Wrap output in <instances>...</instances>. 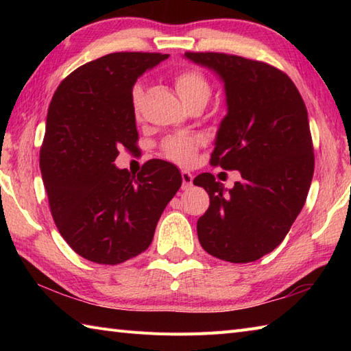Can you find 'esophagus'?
<instances>
[{
  "instance_id": "obj_1",
  "label": "esophagus",
  "mask_w": 351,
  "mask_h": 351,
  "mask_svg": "<svg viewBox=\"0 0 351 351\" xmlns=\"http://www.w3.org/2000/svg\"><path fill=\"white\" fill-rule=\"evenodd\" d=\"M181 176H182V190L191 189V185H193V175L190 173V171L182 170Z\"/></svg>"
}]
</instances>
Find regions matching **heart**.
<instances>
[{
  "label": "heart",
  "mask_w": 351,
  "mask_h": 351,
  "mask_svg": "<svg viewBox=\"0 0 351 351\" xmlns=\"http://www.w3.org/2000/svg\"><path fill=\"white\" fill-rule=\"evenodd\" d=\"M175 86L184 102H189L196 98H210L211 95V86L208 83V80L202 73L195 71H182L180 73H176ZM141 96H143V87L140 84H136L131 90V104L136 114H138L140 111ZM199 143L200 140L195 136H189V134H175V136H170L164 140L162 151L170 160L189 164L195 158V152Z\"/></svg>",
  "instance_id": "1"
}]
</instances>
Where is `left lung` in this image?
I'll use <instances>...</instances> for the list:
<instances>
[{
    "label": "left lung",
    "instance_id": "left-lung-1",
    "mask_svg": "<svg viewBox=\"0 0 351 351\" xmlns=\"http://www.w3.org/2000/svg\"><path fill=\"white\" fill-rule=\"evenodd\" d=\"M225 84L213 166L238 170L230 190L211 173L193 184L210 195L197 220L200 245L228 263H252L283 241L302 211L314 175L308 111L293 81L273 66L223 52H185Z\"/></svg>",
    "mask_w": 351,
    "mask_h": 351
}]
</instances>
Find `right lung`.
<instances>
[{"label": "right lung", "mask_w": 351, "mask_h": 351, "mask_svg": "<svg viewBox=\"0 0 351 351\" xmlns=\"http://www.w3.org/2000/svg\"><path fill=\"white\" fill-rule=\"evenodd\" d=\"M169 54L113 52L88 62L58 86L48 108L40 171L62 237L80 256L116 265L152 243L182 176L162 160L140 173L117 169L119 149H137L131 90Z\"/></svg>", "instance_id": "obj_1"}]
</instances>
